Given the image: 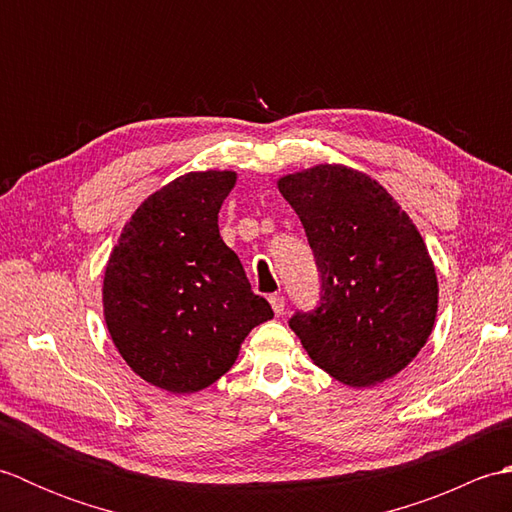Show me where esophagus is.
<instances>
[{"mask_svg": "<svg viewBox=\"0 0 512 512\" xmlns=\"http://www.w3.org/2000/svg\"><path fill=\"white\" fill-rule=\"evenodd\" d=\"M270 306H273L275 314H284V308H286V301L281 295H273L270 297Z\"/></svg>", "mask_w": 512, "mask_h": 512, "instance_id": "obj_1", "label": "esophagus"}]
</instances>
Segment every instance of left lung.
Masks as SVG:
<instances>
[{"label": "left lung", "mask_w": 512, "mask_h": 512, "mask_svg": "<svg viewBox=\"0 0 512 512\" xmlns=\"http://www.w3.org/2000/svg\"><path fill=\"white\" fill-rule=\"evenodd\" d=\"M306 228L321 303L290 319L314 365L350 387L396 376L427 343L438 277L420 231L367 173L317 165L277 180Z\"/></svg>", "instance_id": "8db88e82"}]
</instances>
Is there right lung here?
<instances>
[{"instance_id": "obj_1", "label": "right lung", "mask_w": 512, "mask_h": 512, "mask_svg": "<svg viewBox=\"0 0 512 512\" xmlns=\"http://www.w3.org/2000/svg\"><path fill=\"white\" fill-rule=\"evenodd\" d=\"M235 171H189L151 193L125 224L103 277L116 350L149 385L193 394L222 378L248 332L273 319L217 213Z\"/></svg>"}]
</instances>
